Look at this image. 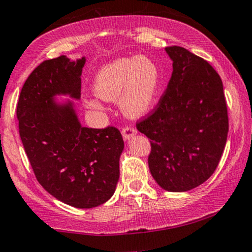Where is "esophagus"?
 I'll return each mask as SVG.
<instances>
[{
  "label": "esophagus",
  "instance_id": "esophagus-1",
  "mask_svg": "<svg viewBox=\"0 0 252 252\" xmlns=\"http://www.w3.org/2000/svg\"><path fill=\"white\" fill-rule=\"evenodd\" d=\"M136 134H137V130H136V128H134L132 126H126L122 129V135L124 140H129L131 136H134Z\"/></svg>",
  "mask_w": 252,
  "mask_h": 252
}]
</instances>
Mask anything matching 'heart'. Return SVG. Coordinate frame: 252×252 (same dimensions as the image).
I'll use <instances>...</instances> for the list:
<instances>
[{"label":"heart","instance_id":"obj_1","mask_svg":"<svg viewBox=\"0 0 252 252\" xmlns=\"http://www.w3.org/2000/svg\"><path fill=\"white\" fill-rule=\"evenodd\" d=\"M160 70L147 57L123 58L109 63L97 73L94 91L104 100L117 102L129 117H140L147 114L154 104L160 88ZM86 105L99 109L94 99L86 100Z\"/></svg>","mask_w":252,"mask_h":252}]
</instances>
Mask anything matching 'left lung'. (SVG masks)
I'll list each match as a JSON object with an SVG mask.
<instances>
[{"instance_id": "8db88e82", "label": "left lung", "mask_w": 252, "mask_h": 252, "mask_svg": "<svg viewBox=\"0 0 252 252\" xmlns=\"http://www.w3.org/2000/svg\"><path fill=\"white\" fill-rule=\"evenodd\" d=\"M166 51L173 60L168 86L136 128L150 140L155 181L168 192H185L215 173L226 144L227 106L210 63L180 46Z\"/></svg>"}]
</instances>
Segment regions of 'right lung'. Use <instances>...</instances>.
<instances>
[{
	"instance_id": "right-lung-1",
	"label": "right lung",
	"mask_w": 252,
	"mask_h": 252,
	"mask_svg": "<svg viewBox=\"0 0 252 252\" xmlns=\"http://www.w3.org/2000/svg\"><path fill=\"white\" fill-rule=\"evenodd\" d=\"M85 58L45 60L27 78L16 106L19 132L39 184L58 200L78 209L108 201L120 178L124 142L120 130L80 126L70 103L54 94L80 97Z\"/></svg>"
}]
</instances>
